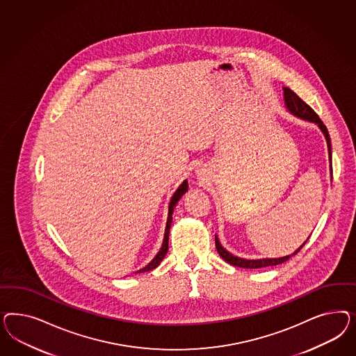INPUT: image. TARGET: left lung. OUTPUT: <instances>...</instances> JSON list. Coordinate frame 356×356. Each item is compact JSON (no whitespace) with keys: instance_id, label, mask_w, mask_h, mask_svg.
I'll list each match as a JSON object with an SVG mask.
<instances>
[{"instance_id":"1","label":"left lung","mask_w":356,"mask_h":356,"mask_svg":"<svg viewBox=\"0 0 356 356\" xmlns=\"http://www.w3.org/2000/svg\"><path fill=\"white\" fill-rule=\"evenodd\" d=\"M283 97H284V106L287 109L291 112L292 115L298 116L302 120L311 121L318 125V128L326 138V143H327V151H329V161H330V171H332V143H330V136L329 131L326 129V127L323 125V121L318 118V115L313 111L312 108L309 107L307 103H304L300 97H298L291 88L289 87H283ZM308 240V238H307ZM307 240L300 245V248L296 249L290 256H284V257H280V259H240L237 256H234L232 253H229L228 250L222 247V244L219 243L218 236H216V247L219 256L228 262L232 266H237V268H244V269H259V268H266V266H274V265H280L286 262L287 259H291L293 254H298V252H300V249L305 245Z\"/></svg>"}]
</instances>
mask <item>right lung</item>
<instances>
[{
	"mask_svg": "<svg viewBox=\"0 0 356 356\" xmlns=\"http://www.w3.org/2000/svg\"><path fill=\"white\" fill-rule=\"evenodd\" d=\"M188 191V181L185 180L183 184L177 188V191L173 193L171 202H170V207H168V219H167V226H165V234H164V238H163L162 248L158 252V254L151 259L150 264L146 265L143 269L138 270L137 273H145V271H150V270L155 269L159 266V264L162 262L164 256L168 252V236H170V228H171V223H172V214L173 209L176 207V204L179 202V200L183 197L184 193Z\"/></svg>",
	"mask_w": 356,
	"mask_h": 356,
	"instance_id": "1",
	"label": "right lung"
}]
</instances>
